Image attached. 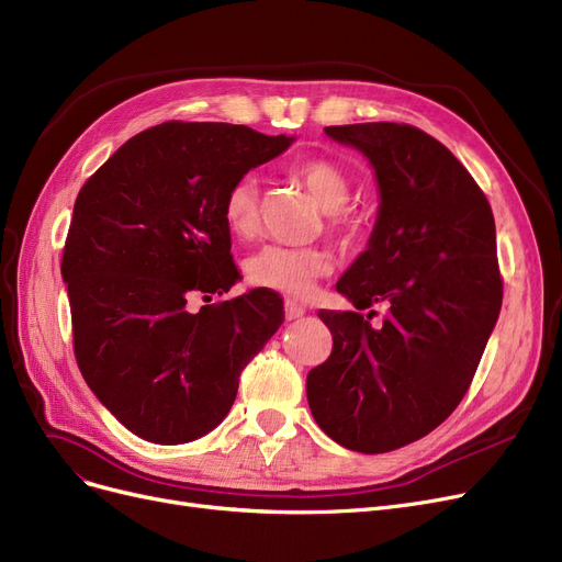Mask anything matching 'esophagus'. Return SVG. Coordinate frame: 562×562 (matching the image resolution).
<instances>
[{
	"mask_svg": "<svg viewBox=\"0 0 562 562\" xmlns=\"http://www.w3.org/2000/svg\"><path fill=\"white\" fill-rule=\"evenodd\" d=\"M305 314V307L301 305V303H296V301H291V299H286L284 301V316H286V322H294V319H301V316Z\"/></svg>",
	"mask_w": 562,
	"mask_h": 562,
	"instance_id": "obj_1",
	"label": "esophagus"
}]
</instances>
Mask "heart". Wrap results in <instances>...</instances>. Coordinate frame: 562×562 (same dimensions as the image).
Here are the masks:
<instances>
[{
  "mask_svg": "<svg viewBox=\"0 0 562 562\" xmlns=\"http://www.w3.org/2000/svg\"><path fill=\"white\" fill-rule=\"evenodd\" d=\"M296 179L314 194L324 211H328V227L341 238L353 240L360 234V217L345 209L351 194V179L337 162L328 158H310L294 167ZM225 225L236 236H250L259 217V181L246 175L232 183L223 204ZM333 271V257L324 248H291L271 246L259 248L246 261V276L252 284L280 291L286 296H307L314 282Z\"/></svg>",
  "mask_w": 562,
  "mask_h": 562,
  "instance_id": "1",
  "label": "heart"
}]
</instances>
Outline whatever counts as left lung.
<instances>
[{"label": "left lung", "instance_id": "8db88e82", "mask_svg": "<svg viewBox=\"0 0 562 562\" xmlns=\"http://www.w3.org/2000/svg\"><path fill=\"white\" fill-rule=\"evenodd\" d=\"M374 167L381 204L337 291L356 310H319L333 351L307 374L310 411L335 443L379 454L427 436L475 376L501 303L490 202L448 146L408 124L328 126Z\"/></svg>", "mask_w": 562, "mask_h": 562}]
</instances>
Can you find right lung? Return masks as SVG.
<instances>
[{
	"instance_id": "obj_1",
	"label": "right lung",
	"mask_w": 562,
	"mask_h": 562,
	"mask_svg": "<svg viewBox=\"0 0 562 562\" xmlns=\"http://www.w3.org/2000/svg\"><path fill=\"white\" fill-rule=\"evenodd\" d=\"M294 137L165 121L82 186L68 227L72 351L91 393L144 441L188 443L229 413L238 376L282 326L268 291L188 307L238 280L225 194Z\"/></svg>"
}]
</instances>
